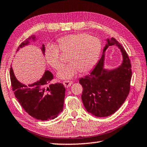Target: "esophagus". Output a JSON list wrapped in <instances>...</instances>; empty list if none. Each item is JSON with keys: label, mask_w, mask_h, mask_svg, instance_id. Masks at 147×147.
Returning <instances> with one entry per match:
<instances>
[{"label": "esophagus", "mask_w": 147, "mask_h": 147, "mask_svg": "<svg viewBox=\"0 0 147 147\" xmlns=\"http://www.w3.org/2000/svg\"><path fill=\"white\" fill-rule=\"evenodd\" d=\"M73 82L72 81H68V80H67V81L63 82V84L64 85V86L66 88H68V87H69L72 84H73Z\"/></svg>", "instance_id": "esophagus-1"}]
</instances>
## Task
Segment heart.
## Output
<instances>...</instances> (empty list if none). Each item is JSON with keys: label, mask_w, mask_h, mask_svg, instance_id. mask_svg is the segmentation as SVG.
I'll return each instance as SVG.
<instances>
[{"label": "heart", "mask_w": 147, "mask_h": 147, "mask_svg": "<svg viewBox=\"0 0 147 147\" xmlns=\"http://www.w3.org/2000/svg\"><path fill=\"white\" fill-rule=\"evenodd\" d=\"M58 48L48 45L45 50L47 64L55 69L61 65L60 53H69V64L62 66L57 73L60 79H70L80 71L82 73L90 71L97 63L101 45L97 37L85 33L71 34L60 38Z\"/></svg>", "instance_id": "b5f03b06"}]
</instances>
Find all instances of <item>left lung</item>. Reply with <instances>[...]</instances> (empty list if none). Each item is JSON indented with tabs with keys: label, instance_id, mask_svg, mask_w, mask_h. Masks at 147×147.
Returning a JSON list of instances; mask_svg holds the SVG:
<instances>
[{
	"label": "left lung",
	"instance_id": "8db88e82",
	"mask_svg": "<svg viewBox=\"0 0 147 147\" xmlns=\"http://www.w3.org/2000/svg\"><path fill=\"white\" fill-rule=\"evenodd\" d=\"M101 58L90 74L82 78V101L86 110L98 117L110 116L119 110L130 91L132 76L131 61L122 46L115 38L107 39ZM116 45L123 56L122 65L115 70L103 68L104 52L109 45Z\"/></svg>",
	"mask_w": 147,
	"mask_h": 147
}]
</instances>
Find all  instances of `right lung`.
<instances>
[{"label": "right lung", "mask_w": 147, "mask_h": 147, "mask_svg": "<svg viewBox=\"0 0 147 147\" xmlns=\"http://www.w3.org/2000/svg\"><path fill=\"white\" fill-rule=\"evenodd\" d=\"M30 39L35 40V36L25 39L20 44L17 51L27 45ZM41 49L45 53L44 45ZM53 78V74L46 71L41 80L25 85L16 80L12 67L10 68L11 83L14 96L25 111L37 120L45 121L54 119L63 110L65 88L62 83L51 84Z\"/></svg>", "instance_id": "1"}]
</instances>
